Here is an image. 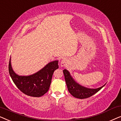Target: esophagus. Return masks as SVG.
Listing matches in <instances>:
<instances>
[{
    "mask_svg": "<svg viewBox=\"0 0 121 121\" xmlns=\"http://www.w3.org/2000/svg\"><path fill=\"white\" fill-rule=\"evenodd\" d=\"M68 64V62L66 58H63L60 61V65L62 67H67Z\"/></svg>",
    "mask_w": 121,
    "mask_h": 121,
    "instance_id": "obj_1",
    "label": "esophagus"
}]
</instances>
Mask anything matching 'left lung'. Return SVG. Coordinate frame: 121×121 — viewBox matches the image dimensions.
Wrapping results in <instances>:
<instances>
[{"label": "left lung", "instance_id": "8db88e82", "mask_svg": "<svg viewBox=\"0 0 121 121\" xmlns=\"http://www.w3.org/2000/svg\"><path fill=\"white\" fill-rule=\"evenodd\" d=\"M63 73L69 92L73 96L78 99L88 98L98 92L106 85L105 84L102 86L96 89L87 88L76 82L70 75V72L67 69L63 70Z\"/></svg>", "mask_w": 121, "mask_h": 121}]
</instances>
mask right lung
Segmentation results:
<instances>
[{
    "label": "right lung",
    "instance_id": "add662e5",
    "mask_svg": "<svg viewBox=\"0 0 121 121\" xmlns=\"http://www.w3.org/2000/svg\"><path fill=\"white\" fill-rule=\"evenodd\" d=\"M58 60L51 62L35 73L30 75H19L13 70L11 57L9 64V74L17 88L26 95L41 97L49 90L53 74L59 68Z\"/></svg>",
    "mask_w": 121,
    "mask_h": 121
}]
</instances>
